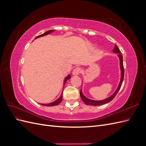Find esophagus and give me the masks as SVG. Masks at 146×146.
<instances>
[{"label":"esophagus","instance_id":"obj_1","mask_svg":"<svg viewBox=\"0 0 146 146\" xmlns=\"http://www.w3.org/2000/svg\"><path fill=\"white\" fill-rule=\"evenodd\" d=\"M80 72H81V69L80 68H76V69H74L72 72V75L73 76H78Z\"/></svg>","mask_w":146,"mask_h":146}]
</instances>
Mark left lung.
Wrapping results in <instances>:
<instances>
[{
    "label": "left lung",
    "instance_id": "obj_1",
    "mask_svg": "<svg viewBox=\"0 0 146 146\" xmlns=\"http://www.w3.org/2000/svg\"><path fill=\"white\" fill-rule=\"evenodd\" d=\"M113 52L114 53H115V54H117V56L119 57V61H120V68H121V76L120 82H119L118 87L117 88V89L115 91V92H114L111 96H110L107 99L102 100H91V99L87 98L86 97H85L83 95V92H82V90H81L80 92L81 99L83 100V102L85 103L86 105H92V106H99V105L107 104V103L110 102H111L114 98V97L116 96L118 91H119V90H120L123 80V77H124V69H123V57H122V55H121V52L120 50L119 49L118 47L116 45H115V47H114Z\"/></svg>",
    "mask_w": 146,
    "mask_h": 146
}]
</instances>
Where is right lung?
<instances>
[{"instance_id": "1", "label": "right lung", "mask_w": 146, "mask_h": 146, "mask_svg": "<svg viewBox=\"0 0 146 146\" xmlns=\"http://www.w3.org/2000/svg\"><path fill=\"white\" fill-rule=\"evenodd\" d=\"M54 31H55L54 30H48V31H47V32H45L44 33H43V34H42V35H39V36H36V38H35V39H36V38H39V37H42V36H46V35L50 34V33H52V32H54ZM69 78H70V74H69L68 76H66V77L64 78V85H65L66 82H67V80H69ZM62 99H63V92H62V93H61V95L60 96V98H59L58 99H56L55 101L53 102H51V103H49V104H40L42 105H44V106H47V107H52V106L58 105V104H60L61 103V102L62 101Z\"/></svg>"}]
</instances>
